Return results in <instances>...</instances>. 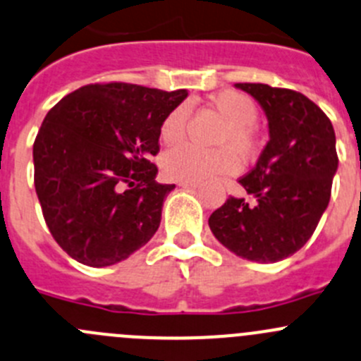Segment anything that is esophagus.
Wrapping results in <instances>:
<instances>
[{"label":"esophagus","instance_id":"esophagus-1","mask_svg":"<svg viewBox=\"0 0 361 361\" xmlns=\"http://www.w3.org/2000/svg\"><path fill=\"white\" fill-rule=\"evenodd\" d=\"M180 187H183V188H197L199 183H195V181H181Z\"/></svg>","mask_w":361,"mask_h":361}]
</instances>
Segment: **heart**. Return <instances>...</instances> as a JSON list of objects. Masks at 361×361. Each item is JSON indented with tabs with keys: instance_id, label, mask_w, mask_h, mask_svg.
<instances>
[{
	"instance_id": "obj_1",
	"label": "heart",
	"mask_w": 361,
	"mask_h": 361,
	"mask_svg": "<svg viewBox=\"0 0 361 361\" xmlns=\"http://www.w3.org/2000/svg\"><path fill=\"white\" fill-rule=\"evenodd\" d=\"M212 106L224 120V127L215 135V149H197L181 145L162 157V171L174 181H206L216 176L234 174L240 169V159L248 160L257 153L259 118L257 106L245 93L226 90L212 97ZM188 120V106L174 107L160 123V139L166 145H176L183 139Z\"/></svg>"
}]
</instances>
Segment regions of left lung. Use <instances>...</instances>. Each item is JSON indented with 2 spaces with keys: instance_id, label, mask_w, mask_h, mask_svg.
<instances>
[{
  "instance_id": "8db88e82",
  "label": "left lung",
  "mask_w": 361,
  "mask_h": 361,
  "mask_svg": "<svg viewBox=\"0 0 361 361\" xmlns=\"http://www.w3.org/2000/svg\"><path fill=\"white\" fill-rule=\"evenodd\" d=\"M268 116L269 141L238 183L250 199L229 195L208 224L216 240L240 257L277 262L309 241L326 209L338 166L330 118L288 87L238 82Z\"/></svg>"
}]
</instances>
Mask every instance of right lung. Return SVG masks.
<instances>
[{"label":"right lung","mask_w":361,"mask_h":361,"mask_svg":"<svg viewBox=\"0 0 361 361\" xmlns=\"http://www.w3.org/2000/svg\"><path fill=\"white\" fill-rule=\"evenodd\" d=\"M187 95L95 82L49 111L33 145L35 190L52 238L70 257L102 268L152 240L174 188L155 180L160 123Z\"/></svg>","instance_id":"right-lung-1"}]
</instances>
